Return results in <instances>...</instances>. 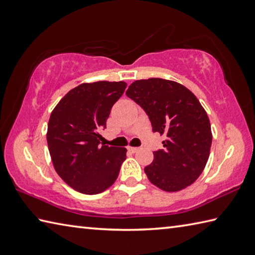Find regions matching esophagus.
I'll use <instances>...</instances> for the list:
<instances>
[{"label":"esophagus","instance_id":"obj_1","mask_svg":"<svg viewBox=\"0 0 255 255\" xmlns=\"http://www.w3.org/2000/svg\"><path fill=\"white\" fill-rule=\"evenodd\" d=\"M128 150L131 153H136L138 150V147H131V146H128Z\"/></svg>","mask_w":255,"mask_h":255}]
</instances>
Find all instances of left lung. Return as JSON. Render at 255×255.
Wrapping results in <instances>:
<instances>
[{
	"mask_svg": "<svg viewBox=\"0 0 255 255\" xmlns=\"http://www.w3.org/2000/svg\"><path fill=\"white\" fill-rule=\"evenodd\" d=\"M126 94L145 110L153 131L166 136L164 149L144 169L148 180L167 192L189 187L210 154L213 133L204 107L182 84L158 77L132 82Z\"/></svg>",
	"mask_w": 255,
	"mask_h": 255,
	"instance_id": "8db88e82",
	"label": "left lung"
}]
</instances>
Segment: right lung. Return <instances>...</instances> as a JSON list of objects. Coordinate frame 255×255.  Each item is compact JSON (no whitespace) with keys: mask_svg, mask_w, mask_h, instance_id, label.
I'll list each match as a JSON object with an SVG mask.
<instances>
[{"mask_svg":"<svg viewBox=\"0 0 255 255\" xmlns=\"http://www.w3.org/2000/svg\"><path fill=\"white\" fill-rule=\"evenodd\" d=\"M126 86L123 81L80 84L50 115L47 144L55 170L64 182L84 195L111 187L126 159L125 147L100 145V131Z\"/></svg>","mask_w":255,"mask_h":255,"instance_id":"obj_1","label":"right lung"}]
</instances>
